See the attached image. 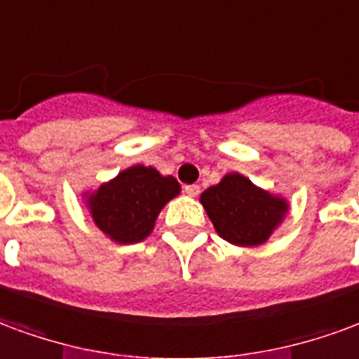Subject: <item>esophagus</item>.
I'll use <instances>...</instances> for the list:
<instances>
[{"instance_id": "esophagus-1", "label": "esophagus", "mask_w": 359, "mask_h": 359, "mask_svg": "<svg viewBox=\"0 0 359 359\" xmlns=\"http://www.w3.org/2000/svg\"><path fill=\"white\" fill-rule=\"evenodd\" d=\"M183 191H185L189 197H197L198 193H201V187H198V185H185V187H183Z\"/></svg>"}]
</instances>
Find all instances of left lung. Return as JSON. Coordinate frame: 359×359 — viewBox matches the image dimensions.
Listing matches in <instances>:
<instances>
[{
	"instance_id": "1",
	"label": "left lung",
	"mask_w": 359,
	"mask_h": 359,
	"mask_svg": "<svg viewBox=\"0 0 359 359\" xmlns=\"http://www.w3.org/2000/svg\"><path fill=\"white\" fill-rule=\"evenodd\" d=\"M201 203L219 237L237 247L266 243L289 212L287 198L271 195L237 172L208 187Z\"/></svg>"
}]
</instances>
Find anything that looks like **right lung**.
Instances as JSON below:
<instances>
[{
	"label": "right lung",
	"instance_id": "obj_1",
	"mask_svg": "<svg viewBox=\"0 0 359 359\" xmlns=\"http://www.w3.org/2000/svg\"><path fill=\"white\" fill-rule=\"evenodd\" d=\"M174 176H162L153 166L135 164L99 189L83 193L95 226L120 245L140 243L151 235L164 205L180 195Z\"/></svg>",
	"mask_w": 359,
	"mask_h": 359
}]
</instances>
